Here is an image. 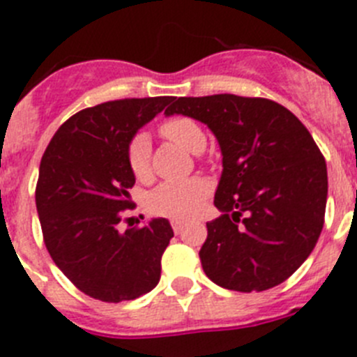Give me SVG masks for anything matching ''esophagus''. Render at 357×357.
I'll list each match as a JSON object with an SVG mask.
<instances>
[{
	"instance_id": "esophagus-1",
	"label": "esophagus",
	"mask_w": 357,
	"mask_h": 357,
	"mask_svg": "<svg viewBox=\"0 0 357 357\" xmlns=\"http://www.w3.org/2000/svg\"><path fill=\"white\" fill-rule=\"evenodd\" d=\"M172 227H173V230H175V232H181L182 227H184V222H182V220H175V218H173Z\"/></svg>"
}]
</instances>
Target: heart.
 <instances>
[{
    "label": "heart",
    "instance_id": "obj_1",
    "mask_svg": "<svg viewBox=\"0 0 357 357\" xmlns=\"http://www.w3.org/2000/svg\"><path fill=\"white\" fill-rule=\"evenodd\" d=\"M159 132L166 139L181 144L185 150L198 153L206 146V134L195 119L185 116H173L159 125ZM127 160L132 175L137 181H148L151 176V148L144 134L132 137L127 148ZM209 193V184L202 178H188L178 182H164L151 191L148 209L159 216L185 220L191 218Z\"/></svg>",
    "mask_w": 357,
    "mask_h": 357
}]
</instances>
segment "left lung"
Instances as JSON below:
<instances>
[{
  "mask_svg": "<svg viewBox=\"0 0 357 357\" xmlns=\"http://www.w3.org/2000/svg\"><path fill=\"white\" fill-rule=\"evenodd\" d=\"M206 123L216 135L223 172L207 223L202 268L218 286L264 291L296 272L320 238L327 166L307 128L266 98L213 94L178 98L166 116Z\"/></svg>",
  "mask_w": 357,
  "mask_h": 357,
  "instance_id": "1",
  "label": "left lung"
}]
</instances>
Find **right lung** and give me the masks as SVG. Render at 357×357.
<instances>
[{
    "instance_id": "add662e5",
    "label": "right lung",
    "mask_w": 357,
    "mask_h": 357,
    "mask_svg": "<svg viewBox=\"0 0 357 357\" xmlns=\"http://www.w3.org/2000/svg\"><path fill=\"white\" fill-rule=\"evenodd\" d=\"M173 96L125 98L73 114L40 159L36 206L44 245L61 272L102 302L134 301L160 279L173 238L166 218L119 230L135 184L127 148Z\"/></svg>"
}]
</instances>
